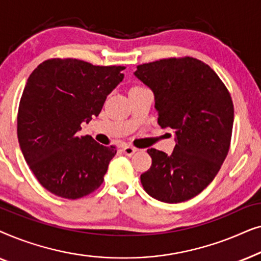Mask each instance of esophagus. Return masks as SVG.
<instances>
[{
  "label": "esophagus",
  "mask_w": 261,
  "mask_h": 261,
  "mask_svg": "<svg viewBox=\"0 0 261 261\" xmlns=\"http://www.w3.org/2000/svg\"><path fill=\"white\" fill-rule=\"evenodd\" d=\"M122 151H123V153L126 155H133L134 153L138 151V149L135 148V147H133V146L126 145V146H123V147H122Z\"/></svg>",
  "instance_id": "obj_1"
}]
</instances>
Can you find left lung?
<instances>
[{"label": "left lung", "mask_w": 261, "mask_h": 261, "mask_svg": "<svg viewBox=\"0 0 261 261\" xmlns=\"http://www.w3.org/2000/svg\"><path fill=\"white\" fill-rule=\"evenodd\" d=\"M134 74L153 91L159 126L173 129L176 141L170 155L147 149L152 165L141 174L142 187L158 201H188L212 183L229 151V91L212 67L191 57L142 64Z\"/></svg>", "instance_id": "left-lung-1"}]
</instances>
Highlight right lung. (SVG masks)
I'll return each instance as SVG.
<instances>
[{"instance_id":"obj_1","label":"right lung","mask_w":261,"mask_h":261,"mask_svg":"<svg viewBox=\"0 0 261 261\" xmlns=\"http://www.w3.org/2000/svg\"><path fill=\"white\" fill-rule=\"evenodd\" d=\"M124 66H96L78 59H48L31 76L17 113V139L42 187L77 199L101 187L114 146L78 137L82 122L98 116L107 96L122 82Z\"/></svg>"}]
</instances>
